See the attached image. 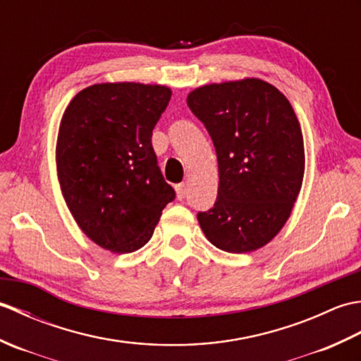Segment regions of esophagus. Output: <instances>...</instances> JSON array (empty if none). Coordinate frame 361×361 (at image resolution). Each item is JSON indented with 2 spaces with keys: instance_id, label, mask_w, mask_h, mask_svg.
Here are the masks:
<instances>
[{
  "instance_id": "34e87169",
  "label": "esophagus",
  "mask_w": 361,
  "mask_h": 361,
  "mask_svg": "<svg viewBox=\"0 0 361 361\" xmlns=\"http://www.w3.org/2000/svg\"><path fill=\"white\" fill-rule=\"evenodd\" d=\"M175 190H176V197H178V200H183V198L186 197V185H185V183H180V185H176Z\"/></svg>"
}]
</instances>
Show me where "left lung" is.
I'll return each mask as SVG.
<instances>
[{"mask_svg":"<svg viewBox=\"0 0 361 361\" xmlns=\"http://www.w3.org/2000/svg\"><path fill=\"white\" fill-rule=\"evenodd\" d=\"M188 105L219 161L217 200L197 216L206 239L235 255L262 248L286 225L302 186L304 140L293 106L256 78L195 88Z\"/></svg>","mask_w":361,"mask_h":361,"instance_id":"1","label":"left lung"}]
</instances>
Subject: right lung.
Returning <instances> with one entry per match:
<instances>
[{"mask_svg": "<svg viewBox=\"0 0 361 361\" xmlns=\"http://www.w3.org/2000/svg\"><path fill=\"white\" fill-rule=\"evenodd\" d=\"M171 96L164 85L96 83L73 97L60 121V189L75 224L104 250L142 248L175 198L152 147Z\"/></svg>", "mask_w": 361, "mask_h": 361, "instance_id": "right-lung-1", "label": "right lung"}]
</instances>
